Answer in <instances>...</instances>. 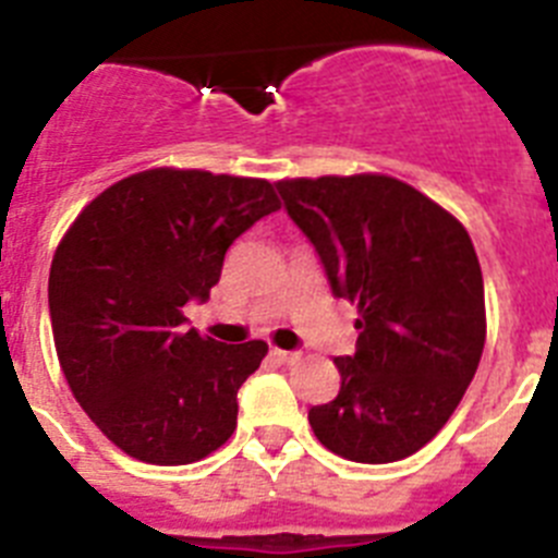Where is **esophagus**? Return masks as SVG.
<instances>
[{"label":"esophagus","mask_w":558,"mask_h":558,"mask_svg":"<svg viewBox=\"0 0 558 558\" xmlns=\"http://www.w3.org/2000/svg\"><path fill=\"white\" fill-rule=\"evenodd\" d=\"M270 354H274L276 363H282V366H295V363H302V352H284V349H274Z\"/></svg>","instance_id":"esophagus-1"}]
</instances>
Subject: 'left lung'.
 Listing matches in <instances>:
<instances>
[{
  "mask_svg": "<svg viewBox=\"0 0 558 558\" xmlns=\"http://www.w3.org/2000/svg\"><path fill=\"white\" fill-rule=\"evenodd\" d=\"M276 190L332 293L360 313L357 352L335 357L340 391L310 408V427L349 461H402L447 425L481 363L475 245L445 206L391 175L284 179Z\"/></svg>",
  "mask_w": 558,
  "mask_h": 558,
  "instance_id": "obj_1",
  "label": "left lung"
}]
</instances>
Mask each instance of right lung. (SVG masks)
I'll list each match as a JSON object with an SVG mask.
<instances>
[{
  "instance_id": "obj_1",
  "label": "right lung",
  "mask_w": 558,
  "mask_h": 558,
  "mask_svg": "<svg viewBox=\"0 0 558 558\" xmlns=\"http://www.w3.org/2000/svg\"><path fill=\"white\" fill-rule=\"evenodd\" d=\"M279 206L265 179L153 167L102 190L58 243L49 318L61 372L136 461H201L234 433L236 391L268 343L201 338L184 304L209 299L229 245Z\"/></svg>"
}]
</instances>
